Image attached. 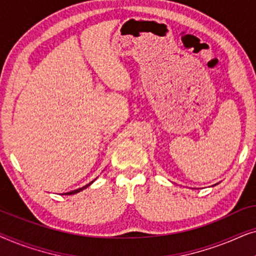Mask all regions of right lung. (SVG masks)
<instances>
[{"label":"right lung","mask_w":256,"mask_h":256,"mask_svg":"<svg viewBox=\"0 0 256 256\" xmlns=\"http://www.w3.org/2000/svg\"><path fill=\"white\" fill-rule=\"evenodd\" d=\"M93 182H90V183H88L87 185H85V186H82V188H76V190H73V191H71V192H68V194H78V192H80L82 190H84V188H86L87 186H90V184H92Z\"/></svg>","instance_id":"right-lung-1"}]
</instances>
